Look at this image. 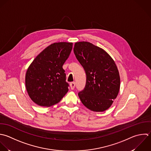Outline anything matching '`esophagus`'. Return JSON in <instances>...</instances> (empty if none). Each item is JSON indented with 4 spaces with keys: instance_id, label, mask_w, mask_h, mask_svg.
Masks as SVG:
<instances>
[{
    "instance_id": "1",
    "label": "esophagus",
    "mask_w": 151,
    "mask_h": 151,
    "mask_svg": "<svg viewBox=\"0 0 151 151\" xmlns=\"http://www.w3.org/2000/svg\"><path fill=\"white\" fill-rule=\"evenodd\" d=\"M70 89L72 90H73L74 88H75V82H71L70 83Z\"/></svg>"
}]
</instances>
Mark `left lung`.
I'll list each match as a JSON object with an SVG mask.
<instances>
[{"label":"left lung","mask_w":151,"mask_h":151,"mask_svg":"<svg viewBox=\"0 0 151 151\" xmlns=\"http://www.w3.org/2000/svg\"><path fill=\"white\" fill-rule=\"evenodd\" d=\"M73 52L86 75L85 88L78 93L82 103L93 112L107 110L120 89L115 61L103 49L88 42L75 43Z\"/></svg>","instance_id":"8db88e82"}]
</instances>
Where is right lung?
<instances>
[{
    "label": "right lung",
    "mask_w": 151,
    "mask_h": 151,
    "mask_svg": "<svg viewBox=\"0 0 151 151\" xmlns=\"http://www.w3.org/2000/svg\"><path fill=\"white\" fill-rule=\"evenodd\" d=\"M73 43L58 42L42 50L29 65L25 76L27 93L36 104L52 106L60 101L68 92V83L63 69Z\"/></svg>",
    "instance_id": "obj_1"
}]
</instances>
